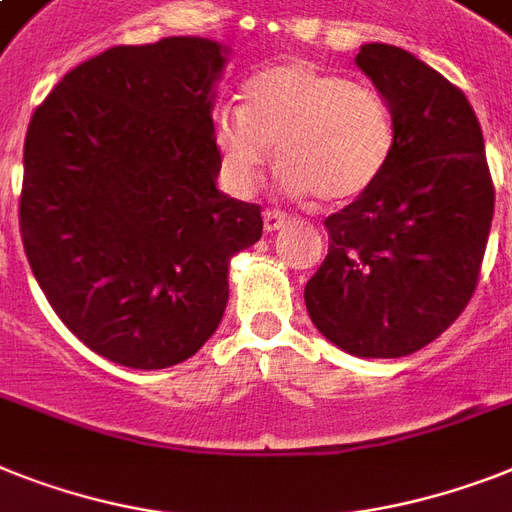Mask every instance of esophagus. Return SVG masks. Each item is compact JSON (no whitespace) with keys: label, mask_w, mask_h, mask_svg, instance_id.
Wrapping results in <instances>:
<instances>
[{"label":"esophagus","mask_w":512,"mask_h":512,"mask_svg":"<svg viewBox=\"0 0 512 512\" xmlns=\"http://www.w3.org/2000/svg\"><path fill=\"white\" fill-rule=\"evenodd\" d=\"M263 223H265V231H268V234H273V231H278V228H284L286 223H289V218H286L281 210H265Z\"/></svg>","instance_id":"esophagus-1"}]
</instances>
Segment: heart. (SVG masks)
<instances>
[{"mask_svg": "<svg viewBox=\"0 0 512 512\" xmlns=\"http://www.w3.org/2000/svg\"><path fill=\"white\" fill-rule=\"evenodd\" d=\"M213 141L236 194L255 189L276 147L289 194L342 205L381 181L397 131L376 89L307 60H286L247 83V105L215 112Z\"/></svg>", "mask_w": 512, "mask_h": 512, "instance_id": "b5f03b06", "label": "heart"}]
</instances>
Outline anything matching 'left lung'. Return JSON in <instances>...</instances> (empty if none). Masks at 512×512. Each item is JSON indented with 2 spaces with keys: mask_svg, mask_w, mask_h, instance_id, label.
I'll return each mask as SVG.
<instances>
[{
  "mask_svg": "<svg viewBox=\"0 0 512 512\" xmlns=\"http://www.w3.org/2000/svg\"><path fill=\"white\" fill-rule=\"evenodd\" d=\"M357 68L394 115V155L371 191L328 215V255L305 286L328 342L357 357L418 352L479 284L494 184L471 102L426 62L363 44Z\"/></svg>",
  "mask_w": 512,
  "mask_h": 512,
  "instance_id": "1",
  "label": "left lung"
}]
</instances>
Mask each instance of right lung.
I'll use <instances>...</instances> for the list:
<instances>
[{"instance_id": "right-lung-1", "label": "right lung", "mask_w": 512, "mask_h": 512, "mask_svg": "<svg viewBox=\"0 0 512 512\" xmlns=\"http://www.w3.org/2000/svg\"><path fill=\"white\" fill-rule=\"evenodd\" d=\"M223 44L170 36L81 62L36 107L20 236L41 292L89 350L157 371L189 360L228 302L260 207L218 191Z\"/></svg>"}]
</instances>
